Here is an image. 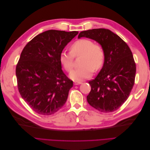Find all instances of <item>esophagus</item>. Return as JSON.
Returning <instances> with one entry per match:
<instances>
[{
	"instance_id": "34e87169",
	"label": "esophagus",
	"mask_w": 150,
	"mask_h": 150,
	"mask_svg": "<svg viewBox=\"0 0 150 150\" xmlns=\"http://www.w3.org/2000/svg\"><path fill=\"white\" fill-rule=\"evenodd\" d=\"M82 84V83L79 82V81H74V85H79V84Z\"/></svg>"
}]
</instances>
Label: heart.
<instances>
[{"mask_svg": "<svg viewBox=\"0 0 150 150\" xmlns=\"http://www.w3.org/2000/svg\"><path fill=\"white\" fill-rule=\"evenodd\" d=\"M70 53L62 52L59 55V62L68 72L73 69V58L81 56L79 67L70 74V78L75 81H82L92 76L93 70L101 69L104 62L105 53L101 46L94 44L92 40L81 39L70 46Z\"/></svg>", "mask_w": 150, "mask_h": 150, "instance_id": "obj_1", "label": "heart"}]
</instances>
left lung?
I'll list each match as a JSON object with an SVG mask.
<instances>
[{"mask_svg": "<svg viewBox=\"0 0 150 150\" xmlns=\"http://www.w3.org/2000/svg\"><path fill=\"white\" fill-rule=\"evenodd\" d=\"M101 45L105 53L103 67L96 78L89 81L91 90L87 96L91 106L103 112H113L128 98L134 84L136 63L130 48L120 36L106 29L81 32Z\"/></svg>", "mask_w": 150, "mask_h": 150, "instance_id": "8db88e82", "label": "left lung"}]
</instances>
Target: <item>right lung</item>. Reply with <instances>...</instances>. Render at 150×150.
<instances>
[{
	"label": "right lung",
	"instance_id": "1",
	"mask_svg": "<svg viewBox=\"0 0 150 150\" xmlns=\"http://www.w3.org/2000/svg\"><path fill=\"white\" fill-rule=\"evenodd\" d=\"M78 31L49 30L25 45L16 73L22 99L35 112L51 115L64 105L73 82L62 70L59 55Z\"/></svg>",
	"mask_w": 150,
	"mask_h": 150
}]
</instances>
